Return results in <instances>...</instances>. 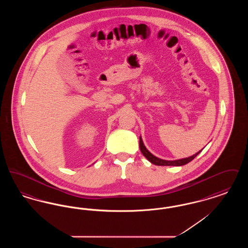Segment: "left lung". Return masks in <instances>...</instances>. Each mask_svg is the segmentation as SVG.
Listing matches in <instances>:
<instances>
[{
	"instance_id": "8db88e82",
	"label": "left lung",
	"mask_w": 248,
	"mask_h": 248,
	"mask_svg": "<svg viewBox=\"0 0 248 248\" xmlns=\"http://www.w3.org/2000/svg\"><path fill=\"white\" fill-rule=\"evenodd\" d=\"M140 148L142 154L147 158L148 161H150L152 164L155 165H163V166H181V165H187L190 161H192L198 154H200L201 152L202 151V149L201 150L200 152L196 153L189 157L187 158H183V159H177V160H173V161H169V160H164L161 158H158L156 156H154V154L150 153L147 148L145 147L143 140H142L141 136L140 137Z\"/></svg>"
}]
</instances>
